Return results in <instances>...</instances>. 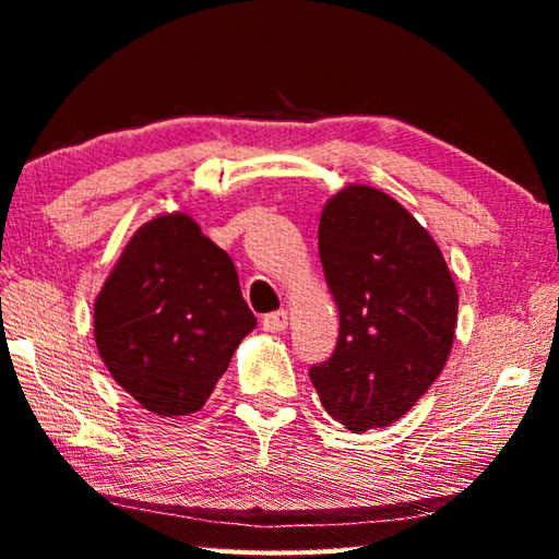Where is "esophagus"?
<instances>
[{
    "instance_id": "obj_1",
    "label": "esophagus",
    "mask_w": 559,
    "mask_h": 559,
    "mask_svg": "<svg viewBox=\"0 0 559 559\" xmlns=\"http://www.w3.org/2000/svg\"><path fill=\"white\" fill-rule=\"evenodd\" d=\"M286 328H288L286 310H276V313H269L263 318V330H266V333H283Z\"/></svg>"
}]
</instances>
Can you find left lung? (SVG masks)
<instances>
[{"instance_id":"1","label":"left lung","mask_w":559,"mask_h":559,"mask_svg":"<svg viewBox=\"0 0 559 559\" xmlns=\"http://www.w3.org/2000/svg\"><path fill=\"white\" fill-rule=\"evenodd\" d=\"M318 251L340 333L310 382L345 429L390 427L437 382L456 337L459 290L447 259L409 210L367 185L325 202Z\"/></svg>"}]
</instances>
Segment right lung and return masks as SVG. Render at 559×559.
<instances>
[{"instance_id": "obj_1", "label": "right lung", "mask_w": 559, "mask_h": 559, "mask_svg": "<svg viewBox=\"0 0 559 559\" xmlns=\"http://www.w3.org/2000/svg\"><path fill=\"white\" fill-rule=\"evenodd\" d=\"M257 328L229 253L185 212L130 236L93 306L112 380L157 416L200 412L234 349Z\"/></svg>"}]
</instances>
